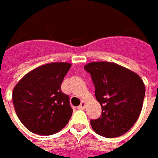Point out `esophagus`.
Returning a JSON list of instances; mask_svg holds the SVG:
<instances>
[{"mask_svg":"<svg viewBox=\"0 0 158 158\" xmlns=\"http://www.w3.org/2000/svg\"><path fill=\"white\" fill-rule=\"evenodd\" d=\"M85 106H86V103H85L84 101H82V102H81V105L78 106V109H81V110H82V109H84Z\"/></svg>","mask_w":158,"mask_h":158,"instance_id":"34e87169","label":"esophagus"}]
</instances>
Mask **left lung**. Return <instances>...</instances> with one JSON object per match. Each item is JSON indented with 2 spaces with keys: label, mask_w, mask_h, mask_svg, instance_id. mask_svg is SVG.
<instances>
[{
  "label": "left lung",
  "mask_w": 158,
  "mask_h": 158,
  "mask_svg": "<svg viewBox=\"0 0 158 158\" xmlns=\"http://www.w3.org/2000/svg\"><path fill=\"white\" fill-rule=\"evenodd\" d=\"M85 70L95 84V96L102 107L101 117L90 120L92 129L101 136L124 135L140 116L145 85L139 75L114 62L94 61Z\"/></svg>",
  "instance_id": "1"
}]
</instances>
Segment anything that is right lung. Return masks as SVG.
<instances>
[{
    "label": "right lung",
    "instance_id": "right-lung-1",
    "mask_svg": "<svg viewBox=\"0 0 158 158\" xmlns=\"http://www.w3.org/2000/svg\"><path fill=\"white\" fill-rule=\"evenodd\" d=\"M71 64L52 62L30 71L12 93L15 111L22 124L37 135H51L68 124L73 109L61 82Z\"/></svg>",
    "mask_w": 158,
    "mask_h": 158
}]
</instances>
